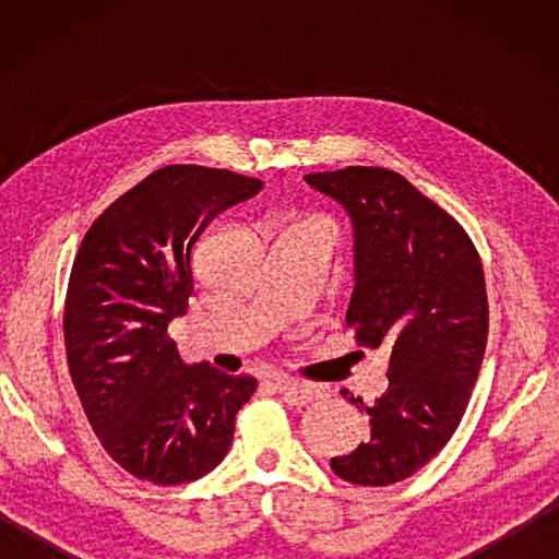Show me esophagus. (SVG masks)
Instances as JSON below:
<instances>
[{
    "mask_svg": "<svg viewBox=\"0 0 559 559\" xmlns=\"http://www.w3.org/2000/svg\"><path fill=\"white\" fill-rule=\"evenodd\" d=\"M276 389L281 391L283 401H286L288 406H295V408L310 406L312 401L319 399V389L317 386L290 382V379H276Z\"/></svg>",
    "mask_w": 559,
    "mask_h": 559,
    "instance_id": "1",
    "label": "esophagus"
}]
</instances>
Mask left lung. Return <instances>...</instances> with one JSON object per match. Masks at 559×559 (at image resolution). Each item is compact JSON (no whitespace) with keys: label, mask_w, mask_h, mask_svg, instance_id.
I'll return each mask as SVG.
<instances>
[{"label":"left lung","mask_w":559,"mask_h":559,"mask_svg":"<svg viewBox=\"0 0 559 559\" xmlns=\"http://www.w3.org/2000/svg\"><path fill=\"white\" fill-rule=\"evenodd\" d=\"M305 180L353 221L355 341L391 348L389 389L374 406L350 394L370 415V439L331 459V471L382 488L435 459L466 413L488 346L483 264L461 223L394 170L348 165Z\"/></svg>","instance_id":"obj_1"}]
</instances>
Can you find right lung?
<instances>
[{
	"label": "right lung",
	"mask_w": 559,
	"mask_h": 559,
	"mask_svg": "<svg viewBox=\"0 0 559 559\" xmlns=\"http://www.w3.org/2000/svg\"><path fill=\"white\" fill-rule=\"evenodd\" d=\"M259 189L257 177L168 165L112 201L79 247L64 302L69 374L103 449L139 480L206 476L254 394V377L185 365L168 324L194 293L201 233Z\"/></svg>",
	"instance_id": "add662e5"
}]
</instances>
